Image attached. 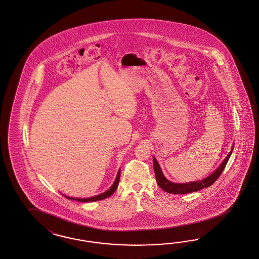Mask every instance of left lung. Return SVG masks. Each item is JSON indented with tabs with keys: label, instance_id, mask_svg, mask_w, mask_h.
<instances>
[{
	"label": "left lung",
	"instance_id": "8db88e82",
	"mask_svg": "<svg viewBox=\"0 0 259 259\" xmlns=\"http://www.w3.org/2000/svg\"><path fill=\"white\" fill-rule=\"evenodd\" d=\"M234 146L235 145H233V147L231 148V151L228 153V155L226 156V158L223 160V162L220 164V166L214 170L211 175L202 179L201 181H194V182L185 183V184L172 183L164 177L160 164L157 162L155 157L153 156V167H154V172H155L157 184L163 189V191L170 193V194H187V193L196 192L202 188L208 187V186L213 185L217 181V179H219V177L221 176L222 171L225 168L226 163L229 160L230 156L234 150Z\"/></svg>",
	"mask_w": 259,
	"mask_h": 259
}]
</instances>
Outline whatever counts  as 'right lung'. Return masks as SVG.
Wrapping results in <instances>:
<instances>
[{
	"label": "right lung",
	"instance_id": "right-lung-1",
	"mask_svg": "<svg viewBox=\"0 0 259 259\" xmlns=\"http://www.w3.org/2000/svg\"><path fill=\"white\" fill-rule=\"evenodd\" d=\"M119 180H120V169H119L117 176H116V179H115L113 185H111V187H110L106 192L101 193V194H99V195H96V196L91 197V198L79 199V198H74V197H68V196H65L64 194H62V195H63L65 198H67V199H69V200H77V201H81V202H88V201L91 202V201H97V200H104V199H107V198L111 197V195L116 190V188L118 187Z\"/></svg>",
	"mask_w": 259,
	"mask_h": 259
}]
</instances>
